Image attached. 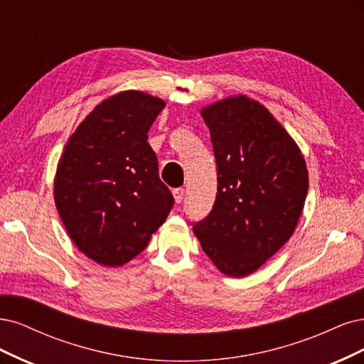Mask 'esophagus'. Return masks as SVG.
<instances>
[{"label":"esophagus","instance_id":"esophagus-1","mask_svg":"<svg viewBox=\"0 0 364 364\" xmlns=\"http://www.w3.org/2000/svg\"><path fill=\"white\" fill-rule=\"evenodd\" d=\"M172 195H173L175 203H181L183 198H184V189H183V187H178V189H173Z\"/></svg>","mask_w":364,"mask_h":364}]
</instances>
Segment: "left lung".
Returning a JSON list of instances; mask_svg holds the SVG:
<instances>
[{"mask_svg": "<svg viewBox=\"0 0 364 364\" xmlns=\"http://www.w3.org/2000/svg\"><path fill=\"white\" fill-rule=\"evenodd\" d=\"M201 114L216 159L218 193L193 232L222 274L246 277L295 231L309 192L306 160L259 101L230 97Z\"/></svg>", "mask_w": 364, "mask_h": 364, "instance_id": "left-lung-1", "label": "left lung"}]
</instances>
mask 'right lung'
<instances>
[{"label": "right lung", "instance_id": "obj_1", "mask_svg": "<svg viewBox=\"0 0 364 364\" xmlns=\"http://www.w3.org/2000/svg\"><path fill=\"white\" fill-rule=\"evenodd\" d=\"M163 109L165 101L148 93H116L77 127L58 160L57 212L77 248L100 264L134 259L173 205L148 144Z\"/></svg>", "mask_w": 364, "mask_h": 364}]
</instances>
